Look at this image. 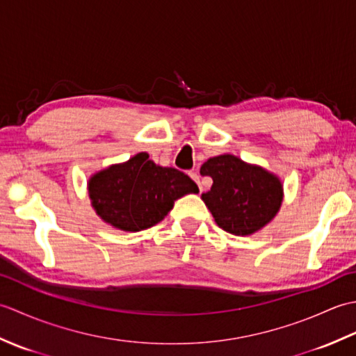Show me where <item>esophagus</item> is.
Wrapping results in <instances>:
<instances>
[{"label": "esophagus", "mask_w": 356, "mask_h": 356, "mask_svg": "<svg viewBox=\"0 0 356 356\" xmlns=\"http://www.w3.org/2000/svg\"><path fill=\"white\" fill-rule=\"evenodd\" d=\"M190 176H191V179L194 180V182L199 185V190H200V191H203V186H202V182H200V176H199V174L195 172V171H191V172H190Z\"/></svg>", "instance_id": "1"}]
</instances>
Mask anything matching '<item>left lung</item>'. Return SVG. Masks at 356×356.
I'll return each mask as SVG.
<instances>
[{"instance_id": "8db88e82", "label": "left lung", "mask_w": 356, "mask_h": 356, "mask_svg": "<svg viewBox=\"0 0 356 356\" xmlns=\"http://www.w3.org/2000/svg\"><path fill=\"white\" fill-rule=\"evenodd\" d=\"M213 186L202 200L216 223L234 236H252L272 222L283 202V184L277 174L248 163L234 154L211 157L200 166Z\"/></svg>"}]
</instances>
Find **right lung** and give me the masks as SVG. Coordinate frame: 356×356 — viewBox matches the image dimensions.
<instances>
[{
  "label": "right lung",
  "instance_id": "obj_1",
  "mask_svg": "<svg viewBox=\"0 0 356 356\" xmlns=\"http://www.w3.org/2000/svg\"><path fill=\"white\" fill-rule=\"evenodd\" d=\"M92 207L113 228L138 232L162 222L174 202L199 188L185 172L156 165L147 153L110 165L87 182Z\"/></svg>",
  "mask_w": 356,
  "mask_h": 356
}]
</instances>
